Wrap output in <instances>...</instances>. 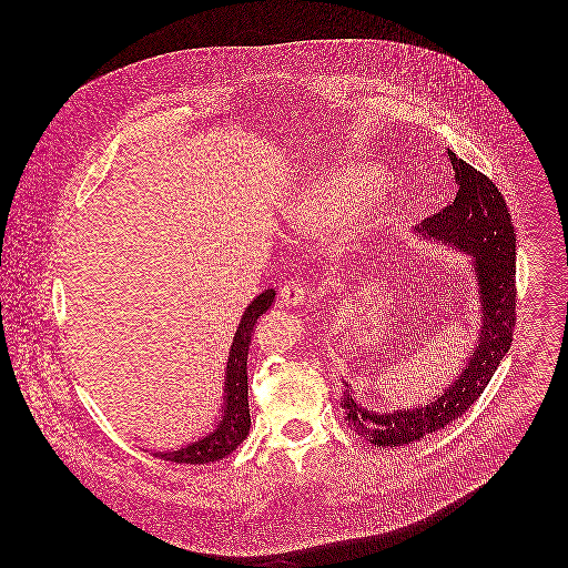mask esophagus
Wrapping results in <instances>:
<instances>
[{
    "label": "esophagus",
    "mask_w": 568,
    "mask_h": 568,
    "mask_svg": "<svg viewBox=\"0 0 568 568\" xmlns=\"http://www.w3.org/2000/svg\"><path fill=\"white\" fill-rule=\"evenodd\" d=\"M280 300L284 306H291V308H297L304 304L306 300V288L300 284V282H288L282 286L280 291Z\"/></svg>",
    "instance_id": "obj_1"
}]
</instances>
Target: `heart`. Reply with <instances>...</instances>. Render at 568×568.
<instances>
[{
	"label": "heart",
	"instance_id": "1",
	"mask_svg": "<svg viewBox=\"0 0 568 568\" xmlns=\"http://www.w3.org/2000/svg\"><path fill=\"white\" fill-rule=\"evenodd\" d=\"M385 168L367 160L308 170L280 201V225L300 241H324L338 227L365 239L385 216Z\"/></svg>",
	"mask_w": 568,
	"mask_h": 568
}]
</instances>
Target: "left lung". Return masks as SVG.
<instances>
[{"mask_svg": "<svg viewBox=\"0 0 568 568\" xmlns=\"http://www.w3.org/2000/svg\"><path fill=\"white\" fill-rule=\"evenodd\" d=\"M446 153L455 170L457 196L448 207L422 221L415 234L419 241L455 248L468 257L479 300L477 336L464 365L424 405L369 408L343 381L338 403L345 422L374 446H405L457 419L484 394L514 336L516 234L511 216L486 174L450 149Z\"/></svg>", "mask_w": 568, "mask_h": 568, "instance_id": "1", "label": "left lung"}]
</instances>
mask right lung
I'll return each instance as SVG.
<instances>
[{
  "label": "right lung",
  "mask_w": 568,
  "mask_h": 568,
  "mask_svg": "<svg viewBox=\"0 0 568 568\" xmlns=\"http://www.w3.org/2000/svg\"><path fill=\"white\" fill-rule=\"evenodd\" d=\"M273 304H275V288H266L244 308L241 324L236 327V334L227 354L223 400L212 428L201 437H196L194 442L183 444L179 448L155 450V457L174 462V464H210L227 457L232 450H236L243 444L251 428V413H248V398H246L248 345H251L257 320L264 313H268Z\"/></svg>",
  "instance_id": "obj_1"
}]
</instances>
